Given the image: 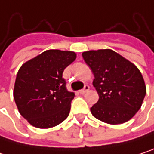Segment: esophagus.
Segmentation results:
<instances>
[{
	"label": "esophagus",
	"mask_w": 154,
	"mask_h": 154,
	"mask_svg": "<svg viewBox=\"0 0 154 154\" xmlns=\"http://www.w3.org/2000/svg\"><path fill=\"white\" fill-rule=\"evenodd\" d=\"M88 91H89V85H85V87H84L83 89L79 90V93H80L81 94H85V93H86V92H88Z\"/></svg>",
	"instance_id": "1"
}]
</instances>
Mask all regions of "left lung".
Segmentation results:
<instances>
[{"instance_id": "left-lung-1", "label": "left lung", "mask_w": 154, "mask_h": 154, "mask_svg": "<svg viewBox=\"0 0 154 154\" xmlns=\"http://www.w3.org/2000/svg\"><path fill=\"white\" fill-rule=\"evenodd\" d=\"M93 72V85L99 100L91 108L92 115L110 125L131 119L142 106L146 86L137 67L110 49L82 53Z\"/></svg>"}]
</instances>
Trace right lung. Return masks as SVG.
Wrapping results in <instances>:
<instances>
[{
  "mask_svg": "<svg viewBox=\"0 0 154 154\" xmlns=\"http://www.w3.org/2000/svg\"><path fill=\"white\" fill-rule=\"evenodd\" d=\"M76 58L71 51L47 50L19 68L13 97L19 113L33 127L53 128L68 118L75 94L66 89L62 73Z\"/></svg>",
  "mask_w": 154,
  "mask_h": 154,
  "instance_id": "1",
  "label": "right lung"
}]
</instances>
